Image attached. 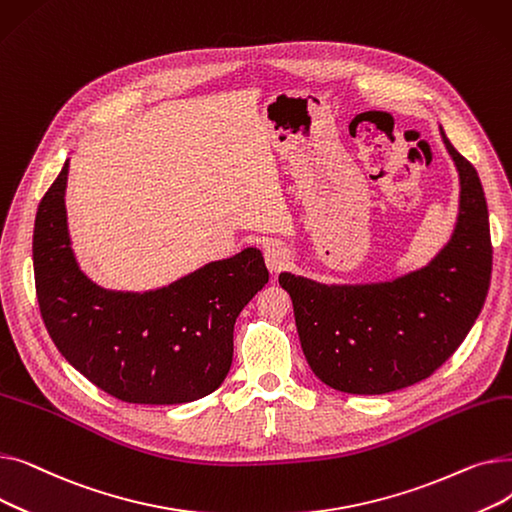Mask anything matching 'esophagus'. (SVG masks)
<instances>
[{
	"label": "esophagus",
	"mask_w": 512,
	"mask_h": 512,
	"mask_svg": "<svg viewBox=\"0 0 512 512\" xmlns=\"http://www.w3.org/2000/svg\"><path fill=\"white\" fill-rule=\"evenodd\" d=\"M263 257H265L267 270H270L272 274L282 272L284 267H288V263H290V253L282 245H276V242H270V245L265 247Z\"/></svg>",
	"instance_id": "obj_1"
}]
</instances>
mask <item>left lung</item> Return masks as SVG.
I'll return each mask as SVG.
<instances>
[{"label":"left lung","mask_w":512,"mask_h":512,"mask_svg":"<svg viewBox=\"0 0 512 512\" xmlns=\"http://www.w3.org/2000/svg\"><path fill=\"white\" fill-rule=\"evenodd\" d=\"M459 170V218L448 245L392 282L328 286L280 274L309 367L334 390L386 394L429 378L461 346L492 278L488 203L479 176L440 126Z\"/></svg>","instance_id":"left-lung-1"}]
</instances>
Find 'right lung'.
<instances>
[{"instance_id":"right-lung-1","label":"right lung","mask_w":512,"mask_h":512,"mask_svg":"<svg viewBox=\"0 0 512 512\" xmlns=\"http://www.w3.org/2000/svg\"><path fill=\"white\" fill-rule=\"evenodd\" d=\"M66 180L68 159L33 232L37 301L58 351L97 388L134 405H180L218 390L232 365L236 317L270 280L261 251L249 247L143 294L105 290L70 249Z\"/></svg>"}]
</instances>
